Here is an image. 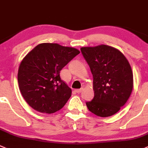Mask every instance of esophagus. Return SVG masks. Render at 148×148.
Instances as JSON below:
<instances>
[{
	"label": "esophagus",
	"mask_w": 148,
	"mask_h": 148,
	"mask_svg": "<svg viewBox=\"0 0 148 148\" xmlns=\"http://www.w3.org/2000/svg\"><path fill=\"white\" fill-rule=\"evenodd\" d=\"M83 88H80V89H77V90H76V92H77V93H80V92H82V91H83Z\"/></svg>",
	"instance_id": "obj_1"
}]
</instances>
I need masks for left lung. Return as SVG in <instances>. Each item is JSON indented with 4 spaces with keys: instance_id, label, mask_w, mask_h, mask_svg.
Segmentation results:
<instances>
[{
    "instance_id": "8db88e82",
    "label": "left lung",
    "mask_w": 148,
    "mask_h": 148,
    "mask_svg": "<svg viewBox=\"0 0 148 148\" xmlns=\"http://www.w3.org/2000/svg\"><path fill=\"white\" fill-rule=\"evenodd\" d=\"M80 51L93 77L94 97L87 102V107L97 116L113 115L125 104L133 88L128 60L119 50L107 45L82 47Z\"/></svg>"
}]
</instances>
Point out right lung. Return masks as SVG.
<instances>
[{"label":"right lung","mask_w":148,"mask_h":148,"mask_svg":"<svg viewBox=\"0 0 148 148\" xmlns=\"http://www.w3.org/2000/svg\"><path fill=\"white\" fill-rule=\"evenodd\" d=\"M80 51L72 47L44 42L38 45L20 64V90L32 108L51 114L61 109L71 96L72 90L61 80L60 71Z\"/></svg>","instance_id":"add662e5"}]
</instances>
